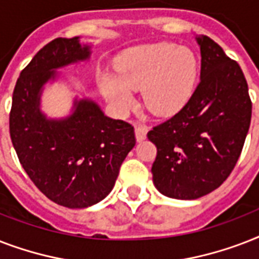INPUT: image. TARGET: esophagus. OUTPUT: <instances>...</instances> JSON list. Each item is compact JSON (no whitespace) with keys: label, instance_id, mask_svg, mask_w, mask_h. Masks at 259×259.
I'll list each match as a JSON object with an SVG mask.
<instances>
[{"label":"esophagus","instance_id":"esophagus-1","mask_svg":"<svg viewBox=\"0 0 259 259\" xmlns=\"http://www.w3.org/2000/svg\"><path fill=\"white\" fill-rule=\"evenodd\" d=\"M134 132H136V138H137L138 142L144 141L146 138V132H148V127L142 123H136L134 125Z\"/></svg>","mask_w":259,"mask_h":259}]
</instances>
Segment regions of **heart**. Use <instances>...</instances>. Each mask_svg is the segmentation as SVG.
<instances>
[{
	"label": "heart",
	"mask_w": 259,
	"mask_h": 259,
	"mask_svg": "<svg viewBox=\"0 0 259 259\" xmlns=\"http://www.w3.org/2000/svg\"><path fill=\"white\" fill-rule=\"evenodd\" d=\"M117 75L102 74L106 99L125 111L134 103L133 90L142 89L146 107L157 115H172L192 97L197 80V59L188 47L173 42L138 46L115 60Z\"/></svg>",
	"instance_id": "1"
}]
</instances>
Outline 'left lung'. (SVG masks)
Here are the masks:
<instances>
[{
  "label": "left lung",
  "instance_id": "obj_1",
  "mask_svg": "<svg viewBox=\"0 0 259 259\" xmlns=\"http://www.w3.org/2000/svg\"><path fill=\"white\" fill-rule=\"evenodd\" d=\"M200 82L183 109L148 133L157 146L154 187L172 199L195 200L221 187L241 156L251 101L237 62L199 34Z\"/></svg>",
  "mask_w": 259,
  "mask_h": 259
}]
</instances>
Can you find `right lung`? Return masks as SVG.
<instances>
[{
	"label": "right lung",
	"mask_w": 259,
	"mask_h": 259,
	"mask_svg": "<svg viewBox=\"0 0 259 259\" xmlns=\"http://www.w3.org/2000/svg\"><path fill=\"white\" fill-rule=\"evenodd\" d=\"M90 56L91 46L80 37H59L42 47L17 79L9 117L22 168L48 199L68 208L103 200L136 145L133 126L105 115L86 95L74 98L66 117H48L41 110L47 84L64 79L59 70L89 62Z\"/></svg>",
	"instance_id": "obj_1"
}]
</instances>
